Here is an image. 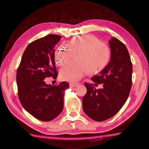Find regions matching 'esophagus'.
I'll return each instance as SVG.
<instances>
[{
    "mask_svg": "<svg viewBox=\"0 0 149 149\" xmlns=\"http://www.w3.org/2000/svg\"><path fill=\"white\" fill-rule=\"evenodd\" d=\"M78 85V83H70V87L71 88H74L76 86H77Z\"/></svg>",
    "mask_w": 149,
    "mask_h": 149,
    "instance_id": "esophagus-1",
    "label": "esophagus"
}]
</instances>
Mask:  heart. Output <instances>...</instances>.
I'll use <instances>...</instances> for the list:
<instances>
[{
  "label": "heart",
  "instance_id": "1",
  "mask_svg": "<svg viewBox=\"0 0 149 149\" xmlns=\"http://www.w3.org/2000/svg\"><path fill=\"white\" fill-rule=\"evenodd\" d=\"M75 54L76 59L60 70V78L76 82L88 71L97 73L107 65L110 50L105 43L92 35H80L71 38L67 45L63 43L55 51V61L60 66L66 65Z\"/></svg>",
  "mask_w": 149,
  "mask_h": 149
}]
</instances>
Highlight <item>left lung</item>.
I'll return each instance as SVG.
<instances>
[{
    "label": "left lung",
    "mask_w": 149,
    "mask_h": 149,
    "mask_svg": "<svg viewBox=\"0 0 149 149\" xmlns=\"http://www.w3.org/2000/svg\"><path fill=\"white\" fill-rule=\"evenodd\" d=\"M109 43V63L91 78L95 86L103 84V88L96 89L94 84L84 83L87 93L83 97V111L98 122L118 113L127 101L132 86V64L127 47L115 37L111 38Z\"/></svg>",
    "instance_id": "1"
}]
</instances>
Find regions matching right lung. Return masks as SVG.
<instances>
[{
	"instance_id": "obj_1",
	"label": "right lung",
	"mask_w": 149,
	"mask_h": 149,
	"mask_svg": "<svg viewBox=\"0 0 149 149\" xmlns=\"http://www.w3.org/2000/svg\"><path fill=\"white\" fill-rule=\"evenodd\" d=\"M61 37L48 35L30 43L24 52L17 72L18 95L24 109L36 119L50 121L60 114L69 84H47L45 79H56L58 73L54 48Z\"/></svg>"
}]
</instances>
